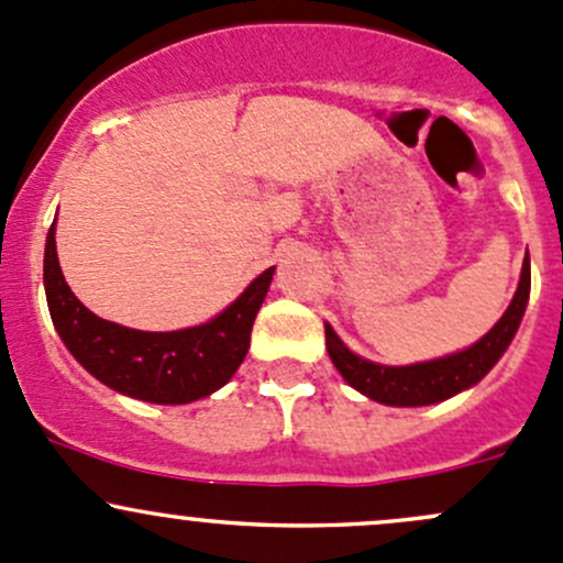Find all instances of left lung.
Returning <instances> with one entry per match:
<instances>
[{
	"label": "left lung",
	"instance_id": "left-lung-1",
	"mask_svg": "<svg viewBox=\"0 0 563 563\" xmlns=\"http://www.w3.org/2000/svg\"><path fill=\"white\" fill-rule=\"evenodd\" d=\"M528 291H531V264H528L526 253L520 286L515 291L512 302H509L507 313L501 316V321L485 338L476 340L471 349L444 356V360L422 362V365L387 367L351 354L340 343L334 329L327 323L329 360H332V365L338 367V373L351 387L360 389L362 395H367L376 402H387V406H430V402H441L446 397L457 395V391L474 387L501 360V354L512 343L515 332H518L520 318L526 313Z\"/></svg>",
	"mask_w": 563,
	"mask_h": 563
}]
</instances>
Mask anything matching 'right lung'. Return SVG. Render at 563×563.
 Returning a JSON list of instances; mask_svg holds the SVG:
<instances>
[{"label": "right lung", "mask_w": 563, "mask_h": 563, "mask_svg": "<svg viewBox=\"0 0 563 563\" xmlns=\"http://www.w3.org/2000/svg\"><path fill=\"white\" fill-rule=\"evenodd\" d=\"M272 275L275 266L261 272L245 294L209 323L179 332H139L84 308L59 269L54 225L45 240V299L67 351L106 387L166 406L198 400L229 384L250 349V329Z\"/></svg>", "instance_id": "obj_1"}]
</instances>
